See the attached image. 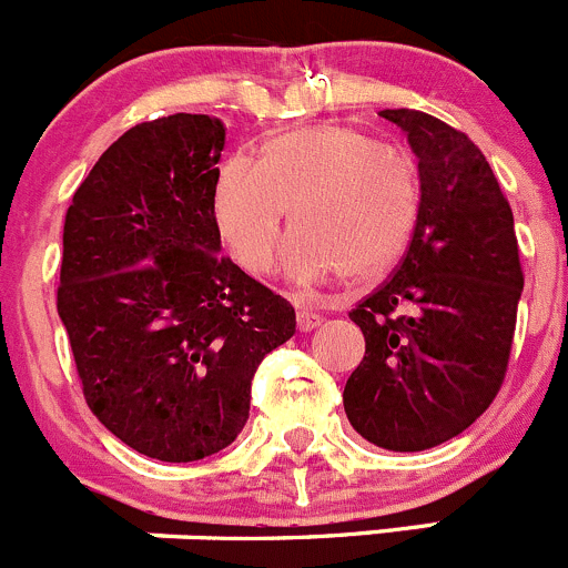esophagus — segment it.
Wrapping results in <instances>:
<instances>
[{
    "label": "esophagus",
    "instance_id": "1",
    "mask_svg": "<svg viewBox=\"0 0 568 568\" xmlns=\"http://www.w3.org/2000/svg\"><path fill=\"white\" fill-rule=\"evenodd\" d=\"M321 323H323L321 312L310 310V306H298V328H301V332H312V328H317Z\"/></svg>",
    "mask_w": 568,
    "mask_h": 568
}]
</instances>
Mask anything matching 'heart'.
<instances>
[{
	"label": "heart",
	"instance_id": "heart-1",
	"mask_svg": "<svg viewBox=\"0 0 568 568\" xmlns=\"http://www.w3.org/2000/svg\"><path fill=\"white\" fill-rule=\"evenodd\" d=\"M293 209L284 264L295 278H374L404 256L420 220V178L409 155L351 128L281 133L262 161L234 153L220 164L212 214L231 256L267 273Z\"/></svg>",
	"mask_w": 568,
	"mask_h": 568
}]
</instances>
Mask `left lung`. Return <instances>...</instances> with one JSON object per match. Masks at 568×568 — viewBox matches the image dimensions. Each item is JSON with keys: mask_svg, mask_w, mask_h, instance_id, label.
Segmentation results:
<instances>
[{"mask_svg": "<svg viewBox=\"0 0 568 568\" xmlns=\"http://www.w3.org/2000/svg\"><path fill=\"white\" fill-rule=\"evenodd\" d=\"M418 159L420 220L390 281L351 321L365 356L343 390L365 440L424 452L474 424L499 393L524 290L510 203L483 150L413 108H385Z\"/></svg>", "mask_w": 568, "mask_h": 568, "instance_id": "obj_1", "label": "left lung"}]
</instances>
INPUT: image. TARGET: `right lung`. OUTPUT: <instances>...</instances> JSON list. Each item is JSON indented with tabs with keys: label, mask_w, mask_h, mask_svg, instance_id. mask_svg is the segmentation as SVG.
<instances>
[{
	"label": "right lung",
	"mask_w": 568,
	"mask_h": 568,
	"mask_svg": "<svg viewBox=\"0 0 568 568\" xmlns=\"http://www.w3.org/2000/svg\"><path fill=\"white\" fill-rule=\"evenodd\" d=\"M225 125L172 113L116 139L72 197L58 315L83 396L139 455L192 463L236 440L258 362L295 310L220 256Z\"/></svg>",
	"instance_id": "obj_1"
}]
</instances>
